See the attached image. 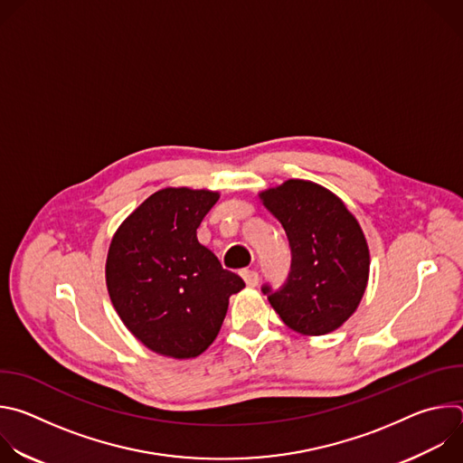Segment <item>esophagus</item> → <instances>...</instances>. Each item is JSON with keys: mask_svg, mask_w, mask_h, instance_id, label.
Here are the masks:
<instances>
[{"mask_svg": "<svg viewBox=\"0 0 463 463\" xmlns=\"http://www.w3.org/2000/svg\"><path fill=\"white\" fill-rule=\"evenodd\" d=\"M241 277H243V280H245V284H247L249 288H254V286L258 284V273L252 271V269H243V271H241Z\"/></svg>", "mask_w": 463, "mask_h": 463, "instance_id": "obj_1", "label": "esophagus"}]
</instances>
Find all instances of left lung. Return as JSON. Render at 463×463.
Here are the masks:
<instances>
[{"label":"left lung","mask_w":463,"mask_h":463,"mask_svg":"<svg viewBox=\"0 0 463 463\" xmlns=\"http://www.w3.org/2000/svg\"><path fill=\"white\" fill-rule=\"evenodd\" d=\"M258 197L291 247L288 284L261 291L293 332H335L355 313L368 284L370 250L359 222L339 195L306 179H288Z\"/></svg>","instance_id":"left-lung-1"}]
</instances>
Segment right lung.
I'll return each mask as SVG.
<instances>
[{
  "instance_id": "right-lung-1",
  "label": "right lung",
  "mask_w": 463,
  "mask_h": 463,
  "mask_svg": "<svg viewBox=\"0 0 463 463\" xmlns=\"http://www.w3.org/2000/svg\"><path fill=\"white\" fill-rule=\"evenodd\" d=\"M220 192L166 186L115 231L106 286L122 324L154 354L202 355L218 337L231 295L245 282L197 241V227Z\"/></svg>"
}]
</instances>
